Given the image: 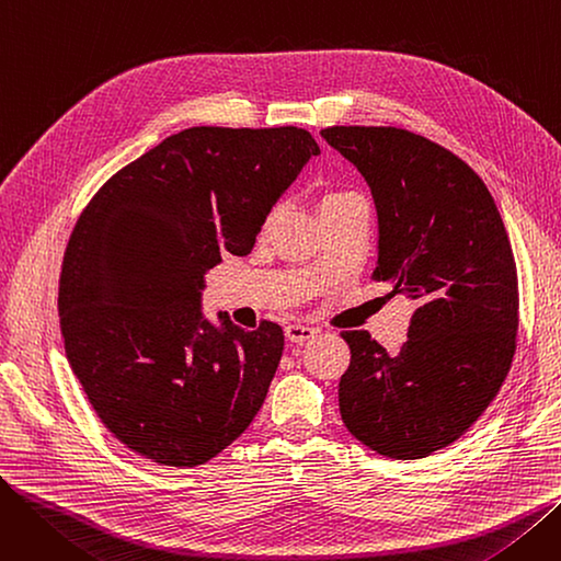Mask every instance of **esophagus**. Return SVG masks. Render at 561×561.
<instances>
[{"label": "esophagus", "mask_w": 561, "mask_h": 561, "mask_svg": "<svg viewBox=\"0 0 561 561\" xmlns=\"http://www.w3.org/2000/svg\"><path fill=\"white\" fill-rule=\"evenodd\" d=\"M284 332L290 343H305L318 334V330L309 328V325H288Z\"/></svg>", "instance_id": "34e87169"}]
</instances>
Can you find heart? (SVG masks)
<instances>
[{
	"label": "heart",
	"mask_w": 561,
	"mask_h": 561,
	"mask_svg": "<svg viewBox=\"0 0 561 561\" xmlns=\"http://www.w3.org/2000/svg\"><path fill=\"white\" fill-rule=\"evenodd\" d=\"M350 197H357V195L355 193H347V191H328L325 195H322V199H320V211H328V209H332V206H336V204H341V202H345Z\"/></svg>",
	"instance_id": "obj_1"
}]
</instances>
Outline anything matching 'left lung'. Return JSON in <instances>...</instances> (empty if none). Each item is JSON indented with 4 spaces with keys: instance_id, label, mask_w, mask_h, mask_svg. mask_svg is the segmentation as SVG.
<instances>
[{
    "instance_id": "1",
    "label": "left lung",
    "mask_w": 561,
    "mask_h": 561,
    "mask_svg": "<svg viewBox=\"0 0 561 561\" xmlns=\"http://www.w3.org/2000/svg\"><path fill=\"white\" fill-rule=\"evenodd\" d=\"M320 136L370 186L379 241L373 277L416 302L389 355L343 332L339 381L350 434L391 459H423L473 425L510 373L518 330L516 261L484 182L459 157L396 127H328Z\"/></svg>"
}]
</instances>
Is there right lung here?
Returning a JSON list of instances; mask_svg holds the SVG:
<instances>
[{
  "label": "right lung",
  "instance_id": "add662e5",
  "mask_svg": "<svg viewBox=\"0 0 561 561\" xmlns=\"http://www.w3.org/2000/svg\"><path fill=\"white\" fill-rule=\"evenodd\" d=\"M298 127H191L117 170L81 211L58 316L68 362L106 430L161 466L193 468L239 438L282 359L271 320L202 316L204 275L256 233L311 157Z\"/></svg>",
  "mask_w": 561,
  "mask_h": 561
}]
</instances>
